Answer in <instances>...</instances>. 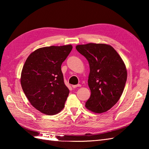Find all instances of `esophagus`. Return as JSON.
Here are the masks:
<instances>
[{
	"label": "esophagus",
	"mask_w": 149,
	"mask_h": 149,
	"mask_svg": "<svg viewBox=\"0 0 149 149\" xmlns=\"http://www.w3.org/2000/svg\"><path fill=\"white\" fill-rule=\"evenodd\" d=\"M81 86V84H77V85H72V88H75L77 87H80Z\"/></svg>",
	"instance_id": "obj_1"
}]
</instances>
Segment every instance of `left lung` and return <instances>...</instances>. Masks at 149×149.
Returning <instances> with one entry per match:
<instances>
[{
  "instance_id": "obj_1",
  "label": "left lung",
  "mask_w": 149,
  "mask_h": 149,
  "mask_svg": "<svg viewBox=\"0 0 149 149\" xmlns=\"http://www.w3.org/2000/svg\"><path fill=\"white\" fill-rule=\"evenodd\" d=\"M90 65L88 86L91 96L86 102L88 109L102 113L116 104L124 90L127 73L121 57L109 45L88 43L76 46Z\"/></svg>"
}]
</instances>
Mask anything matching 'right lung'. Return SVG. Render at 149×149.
<instances>
[{"mask_svg":"<svg viewBox=\"0 0 149 149\" xmlns=\"http://www.w3.org/2000/svg\"><path fill=\"white\" fill-rule=\"evenodd\" d=\"M71 45L50 46L34 50L23 66L22 90L34 108L47 115L64 108L69 94L61 66L71 52Z\"/></svg>","mask_w":149,"mask_h":149,"instance_id":"1","label":"right lung"}]
</instances>
